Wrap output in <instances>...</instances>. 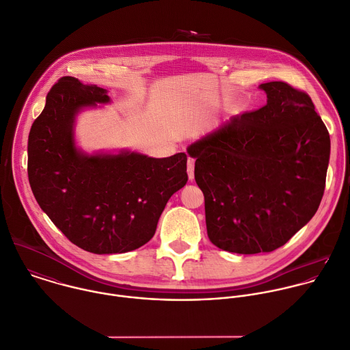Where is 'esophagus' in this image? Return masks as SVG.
Returning a JSON list of instances; mask_svg holds the SVG:
<instances>
[{
	"label": "esophagus",
	"instance_id": "esophagus-1",
	"mask_svg": "<svg viewBox=\"0 0 350 350\" xmlns=\"http://www.w3.org/2000/svg\"><path fill=\"white\" fill-rule=\"evenodd\" d=\"M193 170H195V159L188 157V161H187V172H188V177L189 180H193Z\"/></svg>",
	"mask_w": 350,
	"mask_h": 350
}]
</instances>
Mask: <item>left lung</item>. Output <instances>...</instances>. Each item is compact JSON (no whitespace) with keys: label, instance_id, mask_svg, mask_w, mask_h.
I'll list each match as a JSON object with an SVG mask.
<instances>
[{"label":"left lung","instance_id":"left-lung-1","mask_svg":"<svg viewBox=\"0 0 350 350\" xmlns=\"http://www.w3.org/2000/svg\"><path fill=\"white\" fill-rule=\"evenodd\" d=\"M259 88L263 107L188 147L210 241L243 255L271 252L311 221L330 159V135L310 95L285 81Z\"/></svg>","mask_w":350,"mask_h":350}]
</instances>
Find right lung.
<instances>
[{"instance_id":"right-lung-1","label":"right lung","mask_w":350,"mask_h":350,"mask_svg":"<svg viewBox=\"0 0 350 350\" xmlns=\"http://www.w3.org/2000/svg\"><path fill=\"white\" fill-rule=\"evenodd\" d=\"M107 91L61 77L28 136V180L51 222L79 248L124 254L148 243L174 192L187 181V154L87 155L76 148L73 124L87 106L107 103Z\"/></svg>"}]
</instances>
